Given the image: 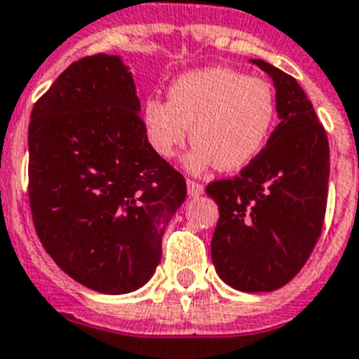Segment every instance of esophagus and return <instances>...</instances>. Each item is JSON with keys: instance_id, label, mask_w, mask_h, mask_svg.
<instances>
[{"instance_id": "esophagus-1", "label": "esophagus", "mask_w": 359, "mask_h": 359, "mask_svg": "<svg viewBox=\"0 0 359 359\" xmlns=\"http://www.w3.org/2000/svg\"><path fill=\"white\" fill-rule=\"evenodd\" d=\"M187 191L191 196H200V194H204V185H200L193 180H187Z\"/></svg>"}]
</instances>
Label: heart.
Returning a JSON list of instances; mask_svg holds the SVG:
<instances>
[{
    "mask_svg": "<svg viewBox=\"0 0 359 359\" xmlns=\"http://www.w3.org/2000/svg\"><path fill=\"white\" fill-rule=\"evenodd\" d=\"M275 118L271 84L226 67L182 74L168 88V101L151 97L142 104L146 140L159 157L172 159L193 136L185 159L191 172L217 165L241 170L268 144Z\"/></svg>",
    "mask_w": 359,
    "mask_h": 359,
    "instance_id": "heart-1",
    "label": "heart"
}]
</instances>
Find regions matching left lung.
I'll return each mask as SVG.
<instances>
[{
    "instance_id": "left-lung-1",
    "label": "left lung",
    "mask_w": 359,
    "mask_h": 359,
    "mask_svg": "<svg viewBox=\"0 0 359 359\" xmlns=\"http://www.w3.org/2000/svg\"><path fill=\"white\" fill-rule=\"evenodd\" d=\"M251 63L273 80L279 125L240 176L205 187L219 205L211 260L236 290L271 292L296 277L320 238L330 146L302 86L268 61Z\"/></svg>"
}]
</instances>
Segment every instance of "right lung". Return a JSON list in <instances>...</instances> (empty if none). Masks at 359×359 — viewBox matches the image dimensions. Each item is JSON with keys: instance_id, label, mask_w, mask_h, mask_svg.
<instances>
[{"instance_id": "obj_1", "label": "right lung", "mask_w": 359, "mask_h": 359, "mask_svg": "<svg viewBox=\"0 0 359 359\" xmlns=\"http://www.w3.org/2000/svg\"><path fill=\"white\" fill-rule=\"evenodd\" d=\"M27 146L33 224L54 262L102 294L146 285L187 183L149 148L121 57L67 67L33 107Z\"/></svg>"}]
</instances>
